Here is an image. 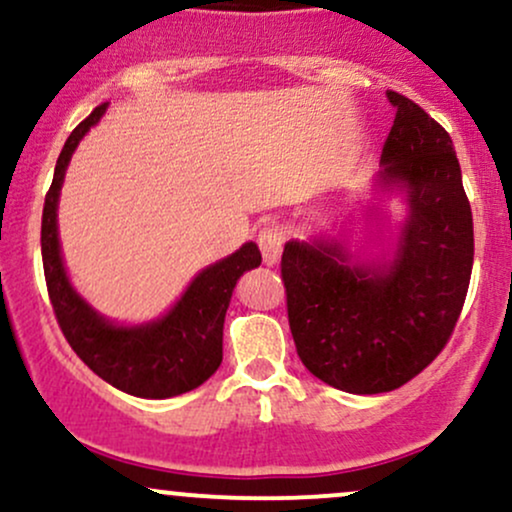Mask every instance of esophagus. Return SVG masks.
I'll return each mask as SVG.
<instances>
[{
  "label": "esophagus",
  "mask_w": 512,
  "mask_h": 512,
  "mask_svg": "<svg viewBox=\"0 0 512 512\" xmlns=\"http://www.w3.org/2000/svg\"><path fill=\"white\" fill-rule=\"evenodd\" d=\"M257 245H260L264 264H276L281 257V248H284V233L276 223H267L257 233Z\"/></svg>",
  "instance_id": "34e87169"
}]
</instances>
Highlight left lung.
Returning <instances> with one entry per match:
<instances>
[{"label":"left lung","instance_id":"left-lung-1","mask_svg":"<svg viewBox=\"0 0 512 512\" xmlns=\"http://www.w3.org/2000/svg\"><path fill=\"white\" fill-rule=\"evenodd\" d=\"M395 125L383 146L385 187L407 192L395 260L349 264L339 243H286L281 281L296 351L322 383L378 395L409 383L448 344L474 262L472 207L450 134L387 91Z\"/></svg>","mask_w":512,"mask_h":512}]
</instances>
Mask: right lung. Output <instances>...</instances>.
<instances>
[{
	"label": "right lung",
	"mask_w": 512,
	"mask_h": 512,
	"mask_svg": "<svg viewBox=\"0 0 512 512\" xmlns=\"http://www.w3.org/2000/svg\"><path fill=\"white\" fill-rule=\"evenodd\" d=\"M105 108L108 103L98 105L76 125L57 158L40 226L45 284L64 339L98 378L134 397H175L195 390L221 366L223 320L233 289L243 272L260 267L262 255L255 243H245L226 260L211 264L195 276L166 317L149 325L117 327L98 315L72 289L64 272L57 238V199L76 144L101 120Z\"/></svg>",
	"instance_id": "obj_1"
}]
</instances>
